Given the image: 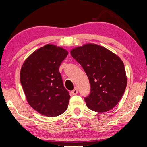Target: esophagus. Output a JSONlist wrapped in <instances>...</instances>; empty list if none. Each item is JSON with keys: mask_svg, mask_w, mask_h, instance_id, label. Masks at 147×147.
Here are the masks:
<instances>
[{"mask_svg": "<svg viewBox=\"0 0 147 147\" xmlns=\"http://www.w3.org/2000/svg\"><path fill=\"white\" fill-rule=\"evenodd\" d=\"M71 92V94H73V95H76V94H78V89H77V88H74V89L72 90V91Z\"/></svg>", "mask_w": 147, "mask_h": 147, "instance_id": "esophagus-1", "label": "esophagus"}]
</instances>
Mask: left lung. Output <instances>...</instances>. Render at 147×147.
I'll list each match as a JSON object with an SVG mask.
<instances>
[{"mask_svg": "<svg viewBox=\"0 0 147 147\" xmlns=\"http://www.w3.org/2000/svg\"><path fill=\"white\" fill-rule=\"evenodd\" d=\"M83 67L91 90L84 98L88 108L104 112L113 108L121 99L127 85L123 62L109 50L96 44H86L71 51Z\"/></svg>", "mask_w": 147, "mask_h": 147, "instance_id": "1", "label": "left lung"}]
</instances>
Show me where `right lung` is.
Here are the masks:
<instances>
[{
	"instance_id": "1",
	"label": "right lung",
	"mask_w": 147,
	"mask_h": 147,
	"mask_svg": "<svg viewBox=\"0 0 147 147\" xmlns=\"http://www.w3.org/2000/svg\"><path fill=\"white\" fill-rule=\"evenodd\" d=\"M66 50L46 45L33 52L22 66L20 79L28 103L42 115L54 117L67 110L70 96L59 68Z\"/></svg>"
}]
</instances>
